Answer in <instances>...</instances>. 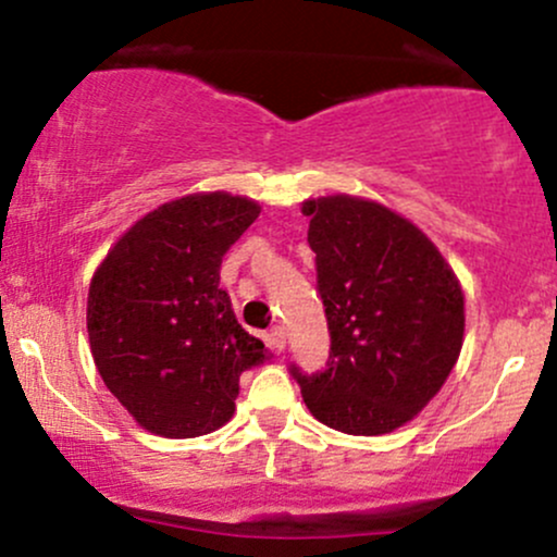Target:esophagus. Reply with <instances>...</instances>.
<instances>
[{"mask_svg": "<svg viewBox=\"0 0 557 557\" xmlns=\"http://www.w3.org/2000/svg\"><path fill=\"white\" fill-rule=\"evenodd\" d=\"M269 338H272L274 348H280V351H283V348H285V327L283 325H274L272 333H269Z\"/></svg>", "mask_w": 557, "mask_h": 557, "instance_id": "obj_1", "label": "esophagus"}]
</instances>
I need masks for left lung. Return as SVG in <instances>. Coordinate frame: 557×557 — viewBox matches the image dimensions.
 Returning a JSON list of instances; mask_svg holds the SVG:
<instances>
[{
	"mask_svg": "<svg viewBox=\"0 0 557 557\" xmlns=\"http://www.w3.org/2000/svg\"><path fill=\"white\" fill-rule=\"evenodd\" d=\"M330 327L327 370L293 364L309 412L351 436L401 428L447 383L466 296L442 250L401 213L357 195L301 203Z\"/></svg>",
	"mask_w": 557,
	"mask_h": 557,
	"instance_id": "left-lung-1",
	"label": "left lung"
}]
</instances>
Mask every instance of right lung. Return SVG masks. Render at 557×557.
I'll use <instances>...</instances> for the list:
<instances>
[{"instance_id": "right-lung-1", "label": "right lung", "mask_w": 557, "mask_h": 557, "mask_svg": "<svg viewBox=\"0 0 557 557\" xmlns=\"http://www.w3.org/2000/svg\"><path fill=\"white\" fill-rule=\"evenodd\" d=\"M261 206L193 193L134 222L95 269L87 333L97 372L145 431L195 438L235 414L240 375L272 357L219 288V267Z\"/></svg>"}]
</instances>
